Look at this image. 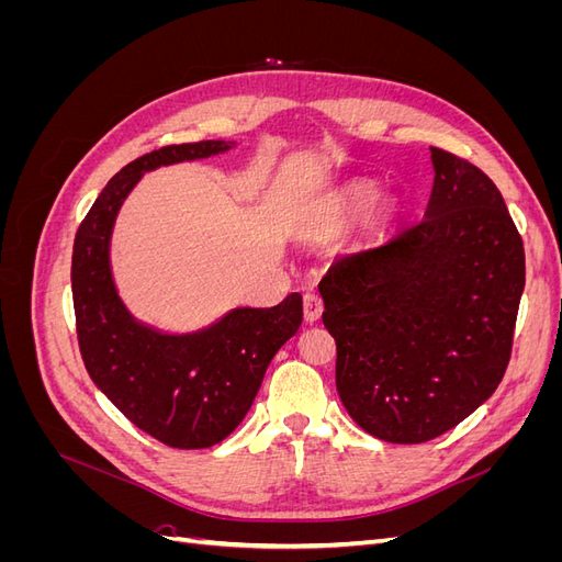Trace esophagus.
<instances>
[{
  "label": "esophagus",
  "instance_id": "obj_1",
  "mask_svg": "<svg viewBox=\"0 0 562 562\" xmlns=\"http://www.w3.org/2000/svg\"><path fill=\"white\" fill-rule=\"evenodd\" d=\"M323 314V300L316 293L304 295V321L316 323Z\"/></svg>",
  "mask_w": 562,
  "mask_h": 562
}]
</instances>
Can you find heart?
I'll use <instances>...</instances> for the list:
<instances>
[{
  "instance_id": "obj_1",
  "label": "heart",
  "mask_w": 562,
  "mask_h": 562,
  "mask_svg": "<svg viewBox=\"0 0 562 562\" xmlns=\"http://www.w3.org/2000/svg\"><path fill=\"white\" fill-rule=\"evenodd\" d=\"M378 187L372 182H351L342 190L333 192L321 201V211L330 220H345L349 215H359L368 211L378 201Z\"/></svg>"
}]
</instances>
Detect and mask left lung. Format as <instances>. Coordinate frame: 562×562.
<instances>
[{"mask_svg":"<svg viewBox=\"0 0 562 562\" xmlns=\"http://www.w3.org/2000/svg\"><path fill=\"white\" fill-rule=\"evenodd\" d=\"M422 223L337 260L321 279L335 384L361 429L427 443L495 394L512 359L525 250L481 168L431 147Z\"/></svg>","mask_w":562,"mask_h":562,"instance_id":"8db88e82","label":"left lung"}]
</instances>
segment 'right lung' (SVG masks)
Returning a JSON list of instances; mask_svg holds the SVG:
<instances>
[{"label":"right lung","instance_id":"right-lung-1","mask_svg":"<svg viewBox=\"0 0 562 562\" xmlns=\"http://www.w3.org/2000/svg\"><path fill=\"white\" fill-rule=\"evenodd\" d=\"M236 143L168 145L124 166L77 232L72 300L83 366L135 427L178 450H201L239 427L267 366L302 323V295L277 307H234L211 326L166 333L131 314L116 291L110 246L116 215L149 171L229 151Z\"/></svg>","mask_w":562,"mask_h":562}]
</instances>
